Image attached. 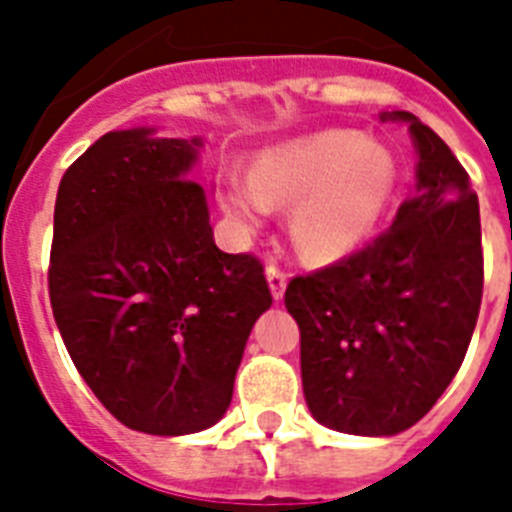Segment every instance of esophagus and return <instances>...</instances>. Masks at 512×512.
<instances>
[{
	"label": "esophagus",
	"mask_w": 512,
	"mask_h": 512,
	"mask_svg": "<svg viewBox=\"0 0 512 512\" xmlns=\"http://www.w3.org/2000/svg\"><path fill=\"white\" fill-rule=\"evenodd\" d=\"M265 279H268V287H271L273 300L279 303L281 297H284V289H287V273L279 271L276 265H268V268H265Z\"/></svg>",
	"instance_id": "obj_1"
}]
</instances>
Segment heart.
I'll list each match as a JSON object with an SVG mask.
<instances>
[{
  "instance_id": "1",
  "label": "heart",
  "mask_w": 512,
  "mask_h": 512,
  "mask_svg": "<svg viewBox=\"0 0 512 512\" xmlns=\"http://www.w3.org/2000/svg\"><path fill=\"white\" fill-rule=\"evenodd\" d=\"M396 188L398 162L385 143L353 130H324L263 151L249 180L225 183L223 209L247 231L263 228L271 209H289L297 255L327 265L372 239Z\"/></svg>"
}]
</instances>
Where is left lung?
<instances>
[{
  "instance_id": "8db88e82",
  "label": "left lung",
  "mask_w": 512,
  "mask_h": 512,
  "mask_svg": "<svg viewBox=\"0 0 512 512\" xmlns=\"http://www.w3.org/2000/svg\"><path fill=\"white\" fill-rule=\"evenodd\" d=\"M414 196L388 231L348 260L289 281L305 404L350 436H396L430 412L460 369L481 308V215L444 140L406 111Z\"/></svg>"
}]
</instances>
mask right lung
<instances>
[{
    "instance_id": "obj_1",
    "label": "right lung",
    "mask_w": 512,
    "mask_h": 512,
    "mask_svg": "<svg viewBox=\"0 0 512 512\" xmlns=\"http://www.w3.org/2000/svg\"><path fill=\"white\" fill-rule=\"evenodd\" d=\"M201 138L106 132L60 180L50 303L68 356L116 420L151 436L212 428L271 308L263 265L217 249L188 180Z\"/></svg>"
}]
</instances>
